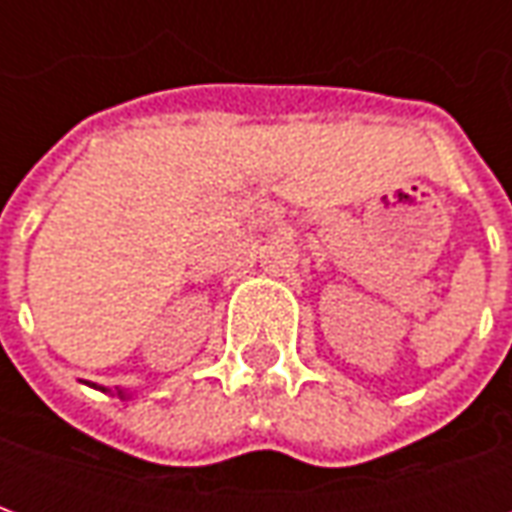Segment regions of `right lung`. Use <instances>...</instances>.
Returning a JSON list of instances; mask_svg holds the SVG:
<instances>
[{
  "label": "right lung",
  "instance_id": "add662e5",
  "mask_svg": "<svg viewBox=\"0 0 512 512\" xmlns=\"http://www.w3.org/2000/svg\"><path fill=\"white\" fill-rule=\"evenodd\" d=\"M98 389H101V392H109V389H104V386H98ZM117 395L123 397V392H120V389H117Z\"/></svg>",
  "mask_w": 512,
  "mask_h": 512
}]
</instances>
